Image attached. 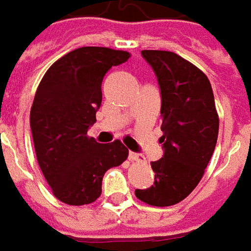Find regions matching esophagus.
<instances>
[{
	"mask_svg": "<svg viewBox=\"0 0 251 251\" xmlns=\"http://www.w3.org/2000/svg\"><path fill=\"white\" fill-rule=\"evenodd\" d=\"M128 159L130 161H135V162H145V158L140 154H135V152H130L128 154Z\"/></svg>",
	"mask_w": 251,
	"mask_h": 251,
	"instance_id": "obj_1",
	"label": "esophagus"
}]
</instances>
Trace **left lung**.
Returning <instances> with one entry per match:
<instances>
[{"label": "left lung", "instance_id": "obj_1", "mask_svg": "<svg viewBox=\"0 0 251 251\" xmlns=\"http://www.w3.org/2000/svg\"><path fill=\"white\" fill-rule=\"evenodd\" d=\"M161 89L164 157L151 162L155 181L135 196L151 206L179 203L202 179L219 134V116L207 76L168 50H143Z\"/></svg>", "mask_w": 251, "mask_h": 251}]
</instances>
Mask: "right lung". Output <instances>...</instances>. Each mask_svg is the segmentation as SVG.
<instances>
[{
  "instance_id": "obj_1",
  "label": "right lung",
  "mask_w": 251,
  "mask_h": 251,
  "mask_svg": "<svg viewBox=\"0 0 251 251\" xmlns=\"http://www.w3.org/2000/svg\"><path fill=\"white\" fill-rule=\"evenodd\" d=\"M130 56L101 46L75 49L46 70L36 89L29 116L36 159L52 194L66 205L94 202L107 169L128 157L120 140L99 144L87 130L101 104L104 75Z\"/></svg>"
}]
</instances>
